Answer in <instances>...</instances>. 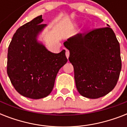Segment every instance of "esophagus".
Segmentation results:
<instances>
[{
	"label": "esophagus",
	"instance_id": "1",
	"mask_svg": "<svg viewBox=\"0 0 127 127\" xmlns=\"http://www.w3.org/2000/svg\"><path fill=\"white\" fill-rule=\"evenodd\" d=\"M69 55H70L69 51H68V50H66V58H67V59H68V57H69Z\"/></svg>",
	"mask_w": 127,
	"mask_h": 127
}]
</instances>
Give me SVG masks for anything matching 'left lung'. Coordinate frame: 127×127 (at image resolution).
<instances>
[{"label": "left lung", "mask_w": 127, "mask_h": 127, "mask_svg": "<svg viewBox=\"0 0 127 127\" xmlns=\"http://www.w3.org/2000/svg\"><path fill=\"white\" fill-rule=\"evenodd\" d=\"M107 26L78 33L64 42L70 51L76 88L85 97L104 96L113 90L119 78L120 45L114 32Z\"/></svg>", "instance_id": "obj_1"}]
</instances>
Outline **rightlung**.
Listing matches in <instances>:
<instances>
[{"label": "right lung", "mask_w": 127, "mask_h": 127, "mask_svg": "<svg viewBox=\"0 0 127 127\" xmlns=\"http://www.w3.org/2000/svg\"><path fill=\"white\" fill-rule=\"evenodd\" d=\"M42 16L19 28L8 50L7 74L15 90L28 98L41 99L51 94L56 76L67 59L65 50L53 53L37 41L46 24Z\"/></svg>", "instance_id": "right-lung-1"}]
</instances>
